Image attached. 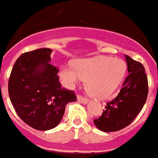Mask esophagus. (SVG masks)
Here are the masks:
<instances>
[{"label":"esophagus","mask_w":158,"mask_h":158,"mask_svg":"<svg viewBox=\"0 0 158 158\" xmlns=\"http://www.w3.org/2000/svg\"><path fill=\"white\" fill-rule=\"evenodd\" d=\"M77 99H78V101L82 103V104H87V102H88V99L83 97V96H81V95H79L77 96Z\"/></svg>","instance_id":"obj_1"}]
</instances>
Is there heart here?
Here are the masks:
<instances>
[{"label": "heart", "instance_id": "obj_1", "mask_svg": "<svg viewBox=\"0 0 158 158\" xmlns=\"http://www.w3.org/2000/svg\"><path fill=\"white\" fill-rule=\"evenodd\" d=\"M126 72V64L119 59L99 56L79 59L74 66H63L59 75L67 87H72L82 79L86 80V90L97 99L112 96L121 83Z\"/></svg>", "mask_w": 158, "mask_h": 158}]
</instances>
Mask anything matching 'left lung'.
Segmentation results:
<instances>
[{
  "label": "left lung",
  "instance_id": "left-lung-1",
  "mask_svg": "<svg viewBox=\"0 0 158 158\" xmlns=\"http://www.w3.org/2000/svg\"><path fill=\"white\" fill-rule=\"evenodd\" d=\"M128 75L115 99L108 102L101 116L94 120L98 129L116 132L131 124L144 107L148 95V78L140 63L125 55Z\"/></svg>",
  "mask_w": 158,
  "mask_h": 158
}]
</instances>
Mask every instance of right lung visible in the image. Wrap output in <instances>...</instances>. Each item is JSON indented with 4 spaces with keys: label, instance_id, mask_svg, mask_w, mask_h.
<instances>
[{
    "label": "right lung",
    "instance_id": "right-lung-1",
    "mask_svg": "<svg viewBox=\"0 0 158 158\" xmlns=\"http://www.w3.org/2000/svg\"><path fill=\"white\" fill-rule=\"evenodd\" d=\"M51 52V49L42 48L22 54L8 84L9 99L18 116L37 130L55 128L66 105L77 100L74 91L61 86L59 69L50 63Z\"/></svg>",
    "mask_w": 158,
    "mask_h": 158
}]
</instances>
